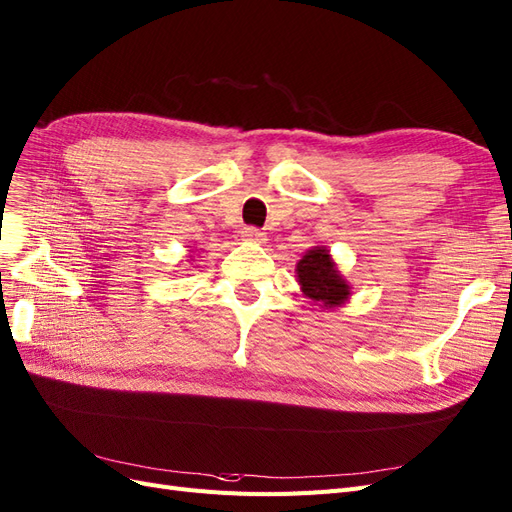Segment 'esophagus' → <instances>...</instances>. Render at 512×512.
<instances>
[{
    "label": "esophagus",
    "mask_w": 512,
    "mask_h": 512,
    "mask_svg": "<svg viewBox=\"0 0 512 512\" xmlns=\"http://www.w3.org/2000/svg\"><path fill=\"white\" fill-rule=\"evenodd\" d=\"M241 237H243V241H247V243H258V245L267 243V232H262V230H258V228H245V230L241 232Z\"/></svg>",
    "instance_id": "obj_1"
}]
</instances>
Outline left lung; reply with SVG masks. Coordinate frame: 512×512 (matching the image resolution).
Here are the masks:
<instances>
[{"mask_svg":"<svg viewBox=\"0 0 512 512\" xmlns=\"http://www.w3.org/2000/svg\"><path fill=\"white\" fill-rule=\"evenodd\" d=\"M297 282L307 299L318 303L322 309L342 307L352 294V286L339 273L337 262L324 245H314L297 262Z\"/></svg>","mask_w":512,"mask_h":512,"instance_id":"1","label":"left lung"}]
</instances>
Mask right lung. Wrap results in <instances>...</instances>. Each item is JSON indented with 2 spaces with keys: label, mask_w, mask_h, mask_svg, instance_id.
Listing matches in <instances>:
<instances>
[{
  "label": "right lung",
  "mask_w": 512,
  "mask_h": 512,
  "mask_svg": "<svg viewBox=\"0 0 512 512\" xmlns=\"http://www.w3.org/2000/svg\"><path fill=\"white\" fill-rule=\"evenodd\" d=\"M188 252H192V250H188ZM194 260H196V258H194V254H190V256H188V262H194Z\"/></svg>",
  "instance_id": "right-lung-1"
}]
</instances>
